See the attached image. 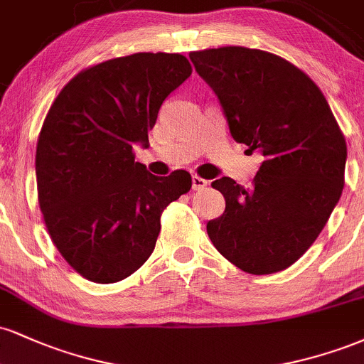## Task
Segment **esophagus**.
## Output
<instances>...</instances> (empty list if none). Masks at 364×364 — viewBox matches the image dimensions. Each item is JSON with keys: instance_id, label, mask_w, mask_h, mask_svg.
Returning <instances> with one entry per match:
<instances>
[{"instance_id": "1", "label": "esophagus", "mask_w": 364, "mask_h": 364, "mask_svg": "<svg viewBox=\"0 0 364 364\" xmlns=\"http://www.w3.org/2000/svg\"><path fill=\"white\" fill-rule=\"evenodd\" d=\"M207 179H203V178H200V176H195L191 178V186H193V190H202V188H205L207 186Z\"/></svg>"}]
</instances>
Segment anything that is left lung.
<instances>
[{"label": "left lung", "instance_id": "obj_1", "mask_svg": "<svg viewBox=\"0 0 364 364\" xmlns=\"http://www.w3.org/2000/svg\"><path fill=\"white\" fill-rule=\"evenodd\" d=\"M219 97L232 139L263 157L250 188L215 179L225 210L207 232L243 272H281L303 257L344 188V133L303 70L277 54L225 46L190 53Z\"/></svg>", "mask_w": 364, "mask_h": 364}]
</instances>
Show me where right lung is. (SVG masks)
Returning <instances> with one entry per match:
<instances>
[{"instance_id":"add662e5","label":"right lung","mask_w":364,"mask_h":364,"mask_svg":"<svg viewBox=\"0 0 364 364\" xmlns=\"http://www.w3.org/2000/svg\"><path fill=\"white\" fill-rule=\"evenodd\" d=\"M191 75L178 53H135L82 70L49 107L36 150L37 196L54 246L97 284L127 279L156 248L161 215L191 188L188 171L135 162L162 102Z\"/></svg>"}]
</instances>
